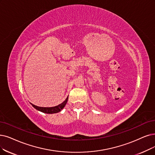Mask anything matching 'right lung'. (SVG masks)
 Returning a JSON list of instances; mask_svg holds the SVG:
<instances>
[{
	"instance_id": "obj_1",
	"label": "right lung",
	"mask_w": 155,
	"mask_h": 155,
	"mask_svg": "<svg viewBox=\"0 0 155 155\" xmlns=\"http://www.w3.org/2000/svg\"><path fill=\"white\" fill-rule=\"evenodd\" d=\"M68 101V97L67 98L65 99V101H64L62 103L58 105L57 106H54V107H39V106H35V105L31 104V105L38 110L41 111L42 113H46V114H53V113H57L63 109L65 107V106L66 105L67 102Z\"/></svg>"
}]
</instances>
